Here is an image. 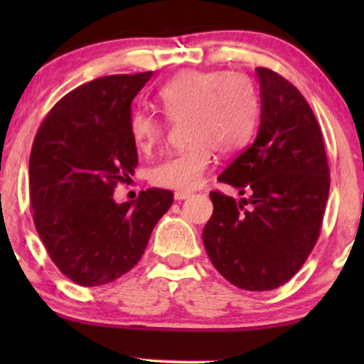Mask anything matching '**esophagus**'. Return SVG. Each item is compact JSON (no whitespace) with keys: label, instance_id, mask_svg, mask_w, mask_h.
<instances>
[{"label":"esophagus","instance_id":"esophagus-1","mask_svg":"<svg viewBox=\"0 0 364 364\" xmlns=\"http://www.w3.org/2000/svg\"><path fill=\"white\" fill-rule=\"evenodd\" d=\"M188 196H190L188 191H176V193H174V198H176V200H186Z\"/></svg>","mask_w":364,"mask_h":364}]
</instances>
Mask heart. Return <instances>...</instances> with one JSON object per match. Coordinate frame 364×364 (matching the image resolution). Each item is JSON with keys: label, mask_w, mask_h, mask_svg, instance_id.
<instances>
[{"label": "heart", "mask_w": 364, "mask_h": 364, "mask_svg": "<svg viewBox=\"0 0 364 364\" xmlns=\"http://www.w3.org/2000/svg\"><path fill=\"white\" fill-rule=\"evenodd\" d=\"M159 101L171 121H185L186 149L166 157L150 171L154 185L190 191L198 186L214 161V149L231 154L245 147L260 114L253 82L241 73L186 70L159 90ZM166 119L145 107L128 118L135 147L149 154L166 133Z\"/></svg>", "instance_id": "heart-1"}]
</instances>
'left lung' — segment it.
<instances>
[{
    "label": "left lung",
    "instance_id": "1",
    "mask_svg": "<svg viewBox=\"0 0 364 364\" xmlns=\"http://www.w3.org/2000/svg\"><path fill=\"white\" fill-rule=\"evenodd\" d=\"M257 78L258 135L217 178L250 198L210 191L214 214L202 240L224 279L270 291L301 269L318 240L330 171L320 124L301 92L269 68H257Z\"/></svg>",
    "mask_w": 364,
    "mask_h": 364
}]
</instances>
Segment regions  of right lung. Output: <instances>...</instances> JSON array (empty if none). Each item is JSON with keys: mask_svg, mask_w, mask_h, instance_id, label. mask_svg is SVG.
Listing matches in <instances>:
<instances>
[{"mask_svg": "<svg viewBox=\"0 0 364 364\" xmlns=\"http://www.w3.org/2000/svg\"><path fill=\"white\" fill-rule=\"evenodd\" d=\"M150 77L83 83L48 112L34 139L28 176L36 229L54 265L80 286H102L132 270L173 205L174 195L161 188L135 202L112 198L139 164L128 118Z\"/></svg>", "mask_w": 364, "mask_h": 364, "instance_id": "add662e5", "label": "right lung"}]
</instances>
